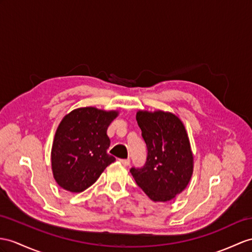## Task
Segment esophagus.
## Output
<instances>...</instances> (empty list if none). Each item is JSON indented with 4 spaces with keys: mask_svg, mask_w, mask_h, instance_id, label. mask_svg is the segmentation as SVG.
I'll use <instances>...</instances> for the list:
<instances>
[{
    "mask_svg": "<svg viewBox=\"0 0 252 252\" xmlns=\"http://www.w3.org/2000/svg\"><path fill=\"white\" fill-rule=\"evenodd\" d=\"M120 162H121L123 165H125V167H127V165H129L130 160H129V159H120Z\"/></svg>",
    "mask_w": 252,
    "mask_h": 252,
    "instance_id": "1",
    "label": "esophagus"
}]
</instances>
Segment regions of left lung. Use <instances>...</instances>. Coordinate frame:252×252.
<instances>
[{
    "label": "left lung",
    "mask_w": 252,
    "mask_h": 252,
    "mask_svg": "<svg viewBox=\"0 0 252 252\" xmlns=\"http://www.w3.org/2000/svg\"><path fill=\"white\" fill-rule=\"evenodd\" d=\"M137 122L147 147L142 168H131L137 185L154 202L175 198L188 185L193 172V155L187 131L171 112L138 111Z\"/></svg>",
    "instance_id": "obj_1"
}]
</instances>
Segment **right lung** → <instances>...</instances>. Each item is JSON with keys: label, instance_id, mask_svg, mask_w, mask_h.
Wrapping results in <instances>:
<instances>
[{"label": "right lung", "instance_id": "obj_1", "mask_svg": "<svg viewBox=\"0 0 252 252\" xmlns=\"http://www.w3.org/2000/svg\"><path fill=\"white\" fill-rule=\"evenodd\" d=\"M118 115V111L85 107L64 116L51 150L53 177L60 187L82 192L115 161L107 152L110 146L107 129Z\"/></svg>", "mask_w": 252, "mask_h": 252}]
</instances>
